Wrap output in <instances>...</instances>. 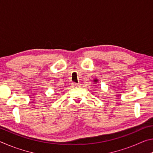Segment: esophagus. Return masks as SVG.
Instances as JSON below:
<instances>
[{"instance_id":"1","label":"esophagus","mask_w":153,"mask_h":153,"mask_svg":"<svg viewBox=\"0 0 153 153\" xmlns=\"http://www.w3.org/2000/svg\"><path fill=\"white\" fill-rule=\"evenodd\" d=\"M71 85H72V86L73 87H79V86H80V84H77V83H76V82H73L71 84Z\"/></svg>"}]
</instances>
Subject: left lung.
I'll use <instances>...</instances> for the list:
<instances>
[{
  "label": "left lung",
  "mask_w": 153,
  "mask_h": 153,
  "mask_svg": "<svg viewBox=\"0 0 153 153\" xmlns=\"http://www.w3.org/2000/svg\"><path fill=\"white\" fill-rule=\"evenodd\" d=\"M94 82L97 83V82H98V79H94Z\"/></svg>",
  "instance_id": "left-lung-1"
}]
</instances>
